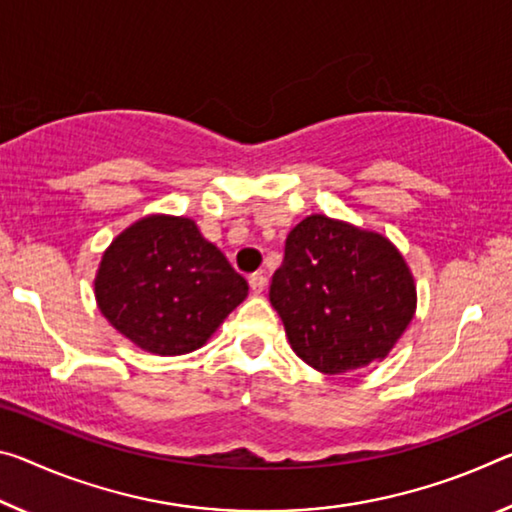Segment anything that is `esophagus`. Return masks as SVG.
Instances as JSON below:
<instances>
[{
	"mask_svg": "<svg viewBox=\"0 0 512 512\" xmlns=\"http://www.w3.org/2000/svg\"><path fill=\"white\" fill-rule=\"evenodd\" d=\"M248 285H250V289H253V294H262L264 287H266V278L262 273H253L248 278Z\"/></svg>",
	"mask_w": 512,
	"mask_h": 512,
	"instance_id": "34e87169",
	"label": "esophagus"
}]
</instances>
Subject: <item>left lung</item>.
Returning a JSON list of instances; mask_svg holds the SVG:
<instances>
[{"label":"left lung","instance_id":"8db88e82","mask_svg":"<svg viewBox=\"0 0 512 512\" xmlns=\"http://www.w3.org/2000/svg\"><path fill=\"white\" fill-rule=\"evenodd\" d=\"M269 298L294 353L330 376L383 360L417 307L415 280L392 241L321 214L289 232Z\"/></svg>","mask_w":512,"mask_h":512}]
</instances>
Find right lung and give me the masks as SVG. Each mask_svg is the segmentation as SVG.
<instances>
[{
  "label": "right lung",
  "mask_w": 512,
  "mask_h": 512,
  "mask_svg": "<svg viewBox=\"0 0 512 512\" xmlns=\"http://www.w3.org/2000/svg\"><path fill=\"white\" fill-rule=\"evenodd\" d=\"M246 296L248 282L182 216L157 214L127 227L95 275L100 312L157 355L196 351Z\"/></svg>",
  "instance_id": "add662e5"
}]
</instances>
